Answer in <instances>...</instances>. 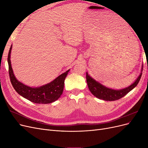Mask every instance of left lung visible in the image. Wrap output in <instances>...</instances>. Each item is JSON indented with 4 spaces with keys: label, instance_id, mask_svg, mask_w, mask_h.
Here are the masks:
<instances>
[{
    "label": "left lung",
    "instance_id": "obj_1",
    "mask_svg": "<svg viewBox=\"0 0 148 148\" xmlns=\"http://www.w3.org/2000/svg\"><path fill=\"white\" fill-rule=\"evenodd\" d=\"M141 75L142 73H141L136 81L132 85L126 88L120 89V90H115V89H112L104 86L99 83L95 81L91 77H89L88 73H86V82L89 91H91L94 96L100 99L113 101L123 97L127 95L130 91H132L134 88L136 87L139 82H140Z\"/></svg>",
    "mask_w": 148,
    "mask_h": 148
}]
</instances>
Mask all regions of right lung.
Instances as JSON below:
<instances>
[{
	"mask_svg": "<svg viewBox=\"0 0 148 148\" xmlns=\"http://www.w3.org/2000/svg\"><path fill=\"white\" fill-rule=\"evenodd\" d=\"M12 46L8 54V73L12 86L20 95L36 104H49L57 100L62 95L64 91V82L68 72L59 76L53 81L39 88H31L20 83L16 79L10 64V52Z\"/></svg>",
	"mask_w": 148,
	"mask_h": 148,
	"instance_id": "add662e5",
	"label": "right lung"
}]
</instances>
